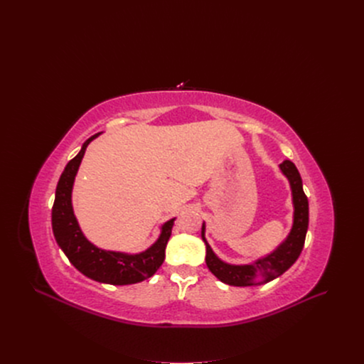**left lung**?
I'll list each match as a JSON object with an SVG mask.
<instances>
[{
    "label": "left lung",
    "mask_w": 364,
    "mask_h": 364,
    "mask_svg": "<svg viewBox=\"0 0 364 364\" xmlns=\"http://www.w3.org/2000/svg\"><path fill=\"white\" fill-rule=\"evenodd\" d=\"M282 173L288 177L292 188L294 200V225L287 240L271 255L259 259L250 265H229L222 262L213 253L204 237V223L201 226V237L205 243V264L210 272L222 282L233 287H252L261 285L275 279L289 269L298 259L308 229V198L302 188L301 176L291 161H284L281 166Z\"/></svg>",
    "instance_id": "8db88e82"
}]
</instances>
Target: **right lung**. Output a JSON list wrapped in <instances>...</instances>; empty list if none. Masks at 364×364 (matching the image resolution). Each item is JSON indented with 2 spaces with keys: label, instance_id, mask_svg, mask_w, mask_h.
I'll return each mask as SVG.
<instances>
[{
  "label": "right lung",
  "instance_id": "obj_1",
  "mask_svg": "<svg viewBox=\"0 0 364 364\" xmlns=\"http://www.w3.org/2000/svg\"><path fill=\"white\" fill-rule=\"evenodd\" d=\"M97 135L99 134L90 136L83 144L80 152L65 167L56 187L53 209H51V228H53L56 242L69 261L87 278L111 285L136 284L151 278L163 265L174 219L163 226L157 242L138 255L97 249L83 236L72 209V187L86 146Z\"/></svg>",
  "mask_w": 364,
  "mask_h": 364
}]
</instances>
